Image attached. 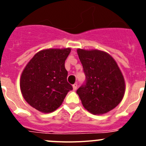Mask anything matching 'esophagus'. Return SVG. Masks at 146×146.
I'll use <instances>...</instances> for the list:
<instances>
[{
    "instance_id": "esophagus-1",
    "label": "esophagus",
    "mask_w": 146,
    "mask_h": 146,
    "mask_svg": "<svg viewBox=\"0 0 146 146\" xmlns=\"http://www.w3.org/2000/svg\"><path fill=\"white\" fill-rule=\"evenodd\" d=\"M72 87H73V90H74V91H76V90H77V83H75V84L73 85V86H72Z\"/></svg>"
}]
</instances>
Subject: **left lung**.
<instances>
[{"label": "left lung", "instance_id": "8db88e82", "mask_svg": "<svg viewBox=\"0 0 146 146\" xmlns=\"http://www.w3.org/2000/svg\"><path fill=\"white\" fill-rule=\"evenodd\" d=\"M86 82L77 94L88 111L102 115L114 109L123 99L125 81L111 55L98 50L77 49Z\"/></svg>", "mask_w": 146, "mask_h": 146}]
</instances>
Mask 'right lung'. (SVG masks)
I'll use <instances>...</instances> for the list:
<instances>
[{"instance_id": "obj_1", "label": "right lung", "mask_w": 146, "mask_h": 146, "mask_svg": "<svg viewBox=\"0 0 146 146\" xmlns=\"http://www.w3.org/2000/svg\"><path fill=\"white\" fill-rule=\"evenodd\" d=\"M71 48L47 49L37 52L25 67L20 81L23 98L44 113L61 105L72 86L67 82L65 60Z\"/></svg>"}]
</instances>
